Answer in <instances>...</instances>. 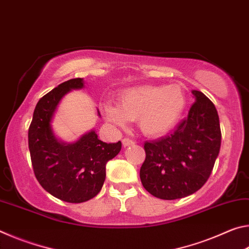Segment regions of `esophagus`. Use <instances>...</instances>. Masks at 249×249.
Listing matches in <instances>:
<instances>
[{"label": "esophagus", "mask_w": 249, "mask_h": 249, "mask_svg": "<svg viewBox=\"0 0 249 249\" xmlns=\"http://www.w3.org/2000/svg\"><path fill=\"white\" fill-rule=\"evenodd\" d=\"M122 144H123V146L126 148V147H128V146L135 145V142L132 140H128V138H124V140L122 141Z\"/></svg>", "instance_id": "obj_1"}]
</instances>
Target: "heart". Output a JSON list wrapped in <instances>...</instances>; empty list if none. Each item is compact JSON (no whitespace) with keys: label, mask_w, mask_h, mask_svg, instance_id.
I'll list each match as a JSON object with an SVG mask.
<instances>
[{"label":"heart","mask_w":249,"mask_h":249,"mask_svg":"<svg viewBox=\"0 0 249 249\" xmlns=\"http://www.w3.org/2000/svg\"><path fill=\"white\" fill-rule=\"evenodd\" d=\"M185 104L184 92L177 84L141 86L120 92L117 104L104 102L102 112L105 119L116 126L137 121L145 136L160 137L176 127Z\"/></svg>","instance_id":"heart-1"}]
</instances>
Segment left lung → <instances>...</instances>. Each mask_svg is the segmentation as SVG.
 <instances>
[{"label":"left lung","instance_id":"obj_1","mask_svg":"<svg viewBox=\"0 0 249 249\" xmlns=\"http://www.w3.org/2000/svg\"><path fill=\"white\" fill-rule=\"evenodd\" d=\"M196 102L174 133L146 142L141 180L150 195L162 200L188 196L203 187L221 147V128L214 104L192 90Z\"/></svg>","mask_w":249,"mask_h":249}]
</instances>
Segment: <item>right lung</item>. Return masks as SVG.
I'll use <instances>...</instances> for the list:
<instances>
[{"instance_id": "add662e5", "label": "right lung", "mask_w": 249, "mask_h": 249, "mask_svg": "<svg viewBox=\"0 0 249 249\" xmlns=\"http://www.w3.org/2000/svg\"><path fill=\"white\" fill-rule=\"evenodd\" d=\"M83 88L84 80L75 78L48 92L37 103L28 129L36 179L50 195L69 203H81L98 195L107 176L105 166L122 148L121 142L100 141L94 129L71 142L56 136L52 123L59 103L70 91Z\"/></svg>"}]
</instances>
